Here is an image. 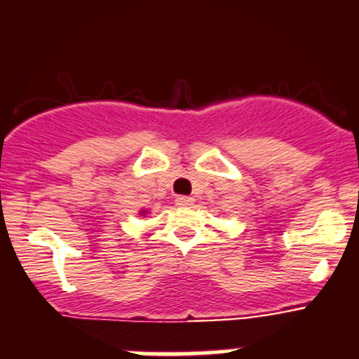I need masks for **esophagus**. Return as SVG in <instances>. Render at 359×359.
Segmentation results:
<instances>
[{
    "label": "esophagus",
    "instance_id": "esophagus-1",
    "mask_svg": "<svg viewBox=\"0 0 359 359\" xmlns=\"http://www.w3.org/2000/svg\"><path fill=\"white\" fill-rule=\"evenodd\" d=\"M175 203L179 206H182V208H187V206L194 205V198H191V196H179V198L175 199Z\"/></svg>",
    "mask_w": 359,
    "mask_h": 359
}]
</instances>
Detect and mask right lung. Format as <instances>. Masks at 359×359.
<instances>
[{
  "label": "right lung",
  "instance_id": "right-lung-1",
  "mask_svg": "<svg viewBox=\"0 0 359 359\" xmlns=\"http://www.w3.org/2000/svg\"><path fill=\"white\" fill-rule=\"evenodd\" d=\"M141 215H146V211H141Z\"/></svg>",
  "mask_w": 359,
  "mask_h": 359
}]
</instances>
